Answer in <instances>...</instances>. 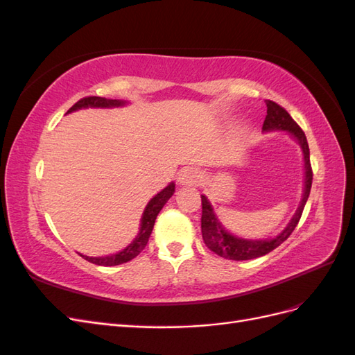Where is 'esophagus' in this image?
<instances>
[{
  "label": "esophagus",
  "instance_id": "obj_1",
  "mask_svg": "<svg viewBox=\"0 0 355 355\" xmlns=\"http://www.w3.org/2000/svg\"><path fill=\"white\" fill-rule=\"evenodd\" d=\"M200 182H201V175H200L198 170L188 167V168H184L180 171V175H179V184L180 185L194 187V185H198Z\"/></svg>",
  "mask_w": 355,
  "mask_h": 355
}]
</instances>
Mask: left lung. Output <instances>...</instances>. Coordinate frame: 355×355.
I'll return each mask as SVG.
<instances>
[{"instance_id":"obj_1","label":"left lung","mask_w":355,"mask_h":355,"mask_svg":"<svg viewBox=\"0 0 355 355\" xmlns=\"http://www.w3.org/2000/svg\"><path fill=\"white\" fill-rule=\"evenodd\" d=\"M263 132H271V130H286L292 135L296 141L299 142L300 148H302L304 159H305V189H304V198L300 201V206L296 210L293 219L286 227V230L277 235L272 240H244L237 239L231 235L230 232L222 228L220 222L218 218L214 216L213 209L207 198L201 196V234L202 240L211 252L225 257V259L231 261H249L254 259V257H261L266 253L272 252L277 249L283 241H286L290 234H292L296 228V225L302 216L304 207L306 204V200L309 197L311 185H313V168H311L309 163V146L306 142V136L302 128H300L296 121L293 120L290 114L280 106L278 103L268 101L266 102V116L262 125Z\"/></svg>"}]
</instances>
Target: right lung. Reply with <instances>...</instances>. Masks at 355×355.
Segmentation results:
<instances>
[{
	"mask_svg": "<svg viewBox=\"0 0 355 355\" xmlns=\"http://www.w3.org/2000/svg\"><path fill=\"white\" fill-rule=\"evenodd\" d=\"M123 105H125L124 101L105 99V98H99V96H89V98L80 99L68 112L77 111L81 108H112V106H123ZM173 192H175V184L171 182L168 187H166L163 191L158 192L154 198H151V201L148 202V206L144 211L141 231H139L137 237L132 241V244H128L124 250H121L116 254L105 256V257H89V256H83V254H80V256H83L85 261H89L96 265H101V266H115V265H121V263H125L128 261L135 259V257L145 249L149 237H151V232H153L158 213L161 209L164 207V204L168 201V198L173 196Z\"/></svg>",
	"mask_w": 355,
	"mask_h": 355,
	"instance_id": "add662e5",
	"label": "right lung"
}]
</instances>
